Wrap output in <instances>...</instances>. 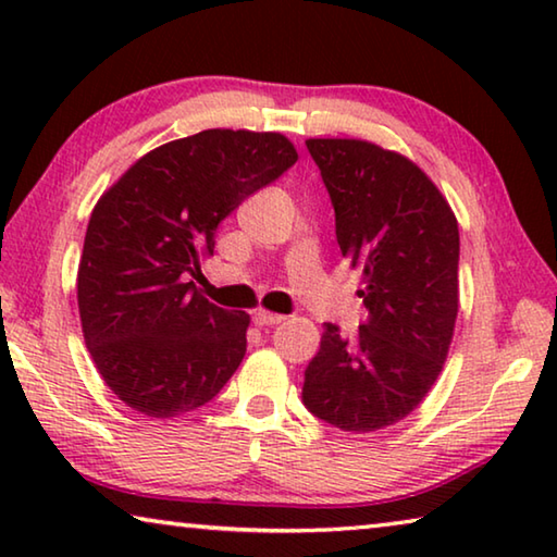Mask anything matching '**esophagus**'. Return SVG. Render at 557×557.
<instances>
[{
  "instance_id": "1",
  "label": "esophagus",
  "mask_w": 557,
  "mask_h": 557,
  "mask_svg": "<svg viewBox=\"0 0 557 557\" xmlns=\"http://www.w3.org/2000/svg\"><path fill=\"white\" fill-rule=\"evenodd\" d=\"M282 322H285V317L265 312V309H258V312L252 314V324H256V326H275V324H282Z\"/></svg>"
}]
</instances>
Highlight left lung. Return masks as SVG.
<instances>
[{
    "instance_id": "1",
    "label": "left lung",
    "mask_w": 557,
    "mask_h": 557,
    "mask_svg": "<svg viewBox=\"0 0 557 557\" xmlns=\"http://www.w3.org/2000/svg\"><path fill=\"white\" fill-rule=\"evenodd\" d=\"M336 215V240L361 270L369 319L354 338L324 324L301 403L344 432L408 418L435 385L459 309V228L445 196L408 157L363 139H307Z\"/></svg>"
}]
</instances>
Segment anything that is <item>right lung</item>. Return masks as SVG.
I'll use <instances>...</instances> for the list:
<instances>
[{
  "mask_svg": "<svg viewBox=\"0 0 557 557\" xmlns=\"http://www.w3.org/2000/svg\"><path fill=\"white\" fill-rule=\"evenodd\" d=\"M280 132L203 129L137 159L92 209L78 265L86 346L108 388L149 418L201 408L245 356L250 317L196 292L231 211L280 178Z\"/></svg>",
  "mask_w": 557,
  "mask_h": 557,
  "instance_id": "add662e5",
  "label": "right lung"
}]
</instances>
